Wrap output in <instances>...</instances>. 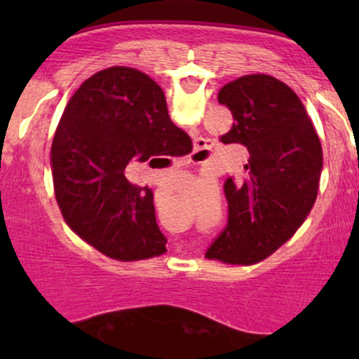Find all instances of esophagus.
<instances>
[{
  "label": "esophagus",
  "mask_w": 359,
  "mask_h": 359,
  "mask_svg": "<svg viewBox=\"0 0 359 359\" xmlns=\"http://www.w3.org/2000/svg\"><path fill=\"white\" fill-rule=\"evenodd\" d=\"M212 145H214L212 140H209V138L197 140V150H196V154H194V163H203L199 158H197V156H199L201 154H204V151H208Z\"/></svg>",
  "instance_id": "esophagus-1"
}]
</instances>
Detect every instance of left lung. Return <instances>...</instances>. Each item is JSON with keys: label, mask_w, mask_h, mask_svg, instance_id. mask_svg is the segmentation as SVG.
I'll list each match as a JSON object with an SVG mask.
<instances>
[{"label": "left lung", "mask_w": 359, "mask_h": 359, "mask_svg": "<svg viewBox=\"0 0 359 359\" xmlns=\"http://www.w3.org/2000/svg\"><path fill=\"white\" fill-rule=\"evenodd\" d=\"M234 123L222 143L248 148L245 180L224 184L228 226L205 251L224 263L270 257L306 221L316 203L323 147L302 101L285 82L251 74L221 88Z\"/></svg>", "instance_id": "left-lung-1"}]
</instances>
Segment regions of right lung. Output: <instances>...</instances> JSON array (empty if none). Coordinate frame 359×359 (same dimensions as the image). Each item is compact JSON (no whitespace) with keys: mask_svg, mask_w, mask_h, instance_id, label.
<instances>
[{"mask_svg":"<svg viewBox=\"0 0 359 359\" xmlns=\"http://www.w3.org/2000/svg\"><path fill=\"white\" fill-rule=\"evenodd\" d=\"M168 116L165 94L147 74L109 67L82 82L52 142L53 189L65 222L106 257L135 262L165 253L154 194L128 182L133 162L191 154Z\"/></svg>","mask_w":359,"mask_h":359,"instance_id":"obj_1","label":"right lung"}]
</instances>
